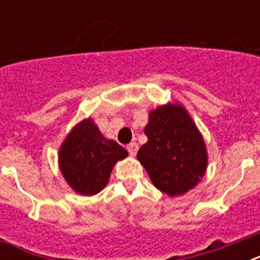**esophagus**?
I'll list each match as a JSON object with an SVG mask.
<instances>
[{"mask_svg": "<svg viewBox=\"0 0 260 260\" xmlns=\"http://www.w3.org/2000/svg\"><path fill=\"white\" fill-rule=\"evenodd\" d=\"M126 150H128V152H129L131 156H135V155L138 154L139 146L136 144V143H131V144H128V147H126Z\"/></svg>", "mask_w": 260, "mask_h": 260, "instance_id": "34e87169", "label": "esophagus"}]
</instances>
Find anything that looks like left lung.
Here are the masks:
<instances>
[{
	"instance_id": "left-lung-1",
	"label": "left lung",
	"mask_w": 260,
	"mask_h": 260,
	"mask_svg": "<svg viewBox=\"0 0 260 260\" xmlns=\"http://www.w3.org/2000/svg\"><path fill=\"white\" fill-rule=\"evenodd\" d=\"M144 134L148 140L138 159L156 189L177 197L201 181L208 166L206 146L183 106L166 104L151 110Z\"/></svg>"
}]
</instances>
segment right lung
<instances>
[{
  "mask_svg": "<svg viewBox=\"0 0 260 260\" xmlns=\"http://www.w3.org/2000/svg\"><path fill=\"white\" fill-rule=\"evenodd\" d=\"M128 152L102 136L91 118L78 122L59 148V169L70 187L82 196L100 193L109 181L114 165Z\"/></svg>",
  "mask_w": 260,
  "mask_h": 260,
  "instance_id": "1",
  "label": "right lung"
}]
</instances>
